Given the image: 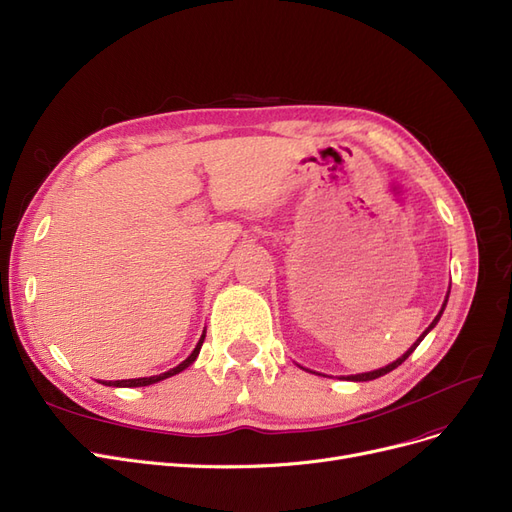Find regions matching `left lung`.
<instances>
[{
    "label": "left lung",
    "instance_id": "1",
    "mask_svg": "<svg viewBox=\"0 0 512 512\" xmlns=\"http://www.w3.org/2000/svg\"><path fill=\"white\" fill-rule=\"evenodd\" d=\"M448 297H450V293L446 295V301H443V305H441V309H439V314L435 316V320L429 324V328L425 330V332H422V335L416 339V343L402 355V358H397L395 362H391V364H387L385 368H379V370H372V372H364V374H351V376H347V381H374V379H379V376H383V374H387V372H391V370H395L399 364H402V362H406L408 360V355L420 345V341L422 339H425L427 337V332L431 330V328H435V324L439 322V318H441V314H443V309H446V303H448ZM343 379H345V376H343Z\"/></svg>",
    "mask_w": 512,
    "mask_h": 512
}]
</instances>
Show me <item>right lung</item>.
<instances>
[{"label": "right lung", "mask_w": 512, "mask_h": 512, "mask_svg": "<svg viewBox=\"0 0 512 512\" xmlns=\"http://www.w3.org/2000/svg\"><path fill=\"white\" fill-rule=\"evenodd\" d=\"M203 341H205V332H203V337H201V341L196 343V347H194V351L188 355V358L182 362V364H177L175 368H171V370H167V372H163V374H157V376H144V379H125V381H102V385H108V387H146V385H154V383H159V381H165V379H169V376H173V374H180L182 370H186L196 358H198V351H201V347H203Z\"/></svg>", "instance_id": "obj_1"}]
</instances>
